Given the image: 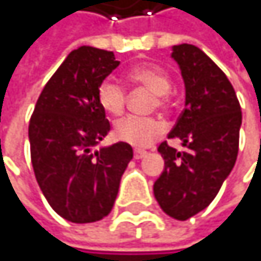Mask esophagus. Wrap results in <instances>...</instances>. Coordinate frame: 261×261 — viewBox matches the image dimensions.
I'll list each match as a JSON object with an SVG mask.
<instances>
[{
  "label": "esophagus",
  "mask_w": 261,
  "mask_h": 261,
  "mask_svg": "<svg viewBox=\"0 0 261 261\" xmlns=\"http://www.w3.org/2000/svg\"><path fill=\"white\" fill-rule=\"evenodd\" d=\"M145 155H147L145 150H139V148L135 150V158H136V160H141V158H144Z\"/></svg>",
  "instance_id": "1"
}]
</instances>
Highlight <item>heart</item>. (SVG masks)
Masks as SVG:
<instances>
[{"label": "heart", "mask_w": 261, "mask_h": 261, "mask_svg": "<svg viewBox=\"0 0 261 261\" xmlns=\"http://www.w3.org/2000/svg\"><path fill=\"white\" fill-rule=\"evenodd\" d=\"M128 80L155 94L153 108L169 105V92L172 87L169 73L158 65H139L129 70ZM97 101L108 114L119 116L126 103L125 87L116 80H103L97 89ZM164 132V123L155 117L126 116L114 125L116 139L135 147H147Z\"/></svg>", "instance_id": "obj_1"}]
</instances>
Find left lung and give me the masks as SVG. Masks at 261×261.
I'll return each instance as SVG.
<instances>
[{
  "mask_svg": "<svg viewBox=\"0 0 261 261\" xmlns=\"http://www.w3.org/2000/svg\"><path fill=\"white\" fill-rule=\"evenodd\" d=\"M172 58L185 81V109L169 139L186 147L178 152L161 142L164 170L153 185L161 210L186 221L213 202L238 156L241 108L222 70L194 45H175Z\"/></svg>",
  "mask_w": 261,
  "mask_h": 261,
  "instance_id": "left-lung-1",
  "label": "left lung"
}]
</instances>
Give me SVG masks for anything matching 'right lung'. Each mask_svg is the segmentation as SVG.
<instances>
[{
    "label": "right lung",
    "instance_id": "1",
    "mask_svg": "<svg viewBox=\"0 0 261 261\" xmlns=\"http://www.w3.org/2000/svg\"><path fill=\"white\" fill-rule=\"evenodd\" d=\"M119 64L113 51L73 49L45 84L29 120L36 180L55 212L75 224L111 213L133 158L126 142L92 150L111 129L97 89Z\"/></svg>",
    "mask_w": 261,
    "mask_h": 261
}]
</instances>
